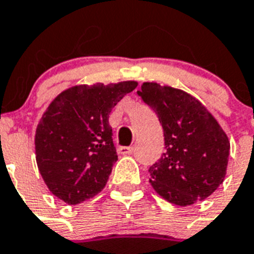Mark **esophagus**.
Segmentation results:
<instances>
[{
	"mask_svg": "<svg viewBox=\"0 0 254 254\" xmlns=\"http://www.w3.org/2000/svg\"><path fill=\"white\" fill-rule=\"evenodd\" d=\"M133 149H135L133 147H121L119 148V153H121V155H131L133 152Z\"/></svg>",
	"mask_w": 254,
	"mask_h": 254,
	"instance_id": "1",
	"label": "esophagus"
}]
</instances>
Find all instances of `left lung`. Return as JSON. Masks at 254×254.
I'll return each mask as SVG.
<instances>
[{"label":"left lung","instance_id":"1","mask_svg":"<svg viewBox=\"0 0 254 254\" xmlns=\"http://www.w3.org/2000/svg\"><path fill=\"white\" fill-rule=\"evenodd\" d=\"M137 94L164 129L165 152L149 168L155 191L176 206L206 199L224 181L230 140L214 115L181 89L144 82Z\"/></svg>","mask_w":254,"mask_h":254}]
</instances>
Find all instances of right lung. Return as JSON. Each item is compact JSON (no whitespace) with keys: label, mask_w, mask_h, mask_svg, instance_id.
I'll return each instance as SVG.
<instances>
[{"label":"right lung","mask_w":254,"mask_h":254,"mask_svg":"<svg viewBox=\"0 0 254 254\" xmlns=\"http://www.w3.org/2000/svg\"><path fill=\"white\" fill-rule=\"evenodd\" d=\"M136 81L76 85L50 103L36 127V164L59 199L77 204L106 186L118 160L109 115Z\"/></svg>","instance_id":"obj_1"}]
</instances>
